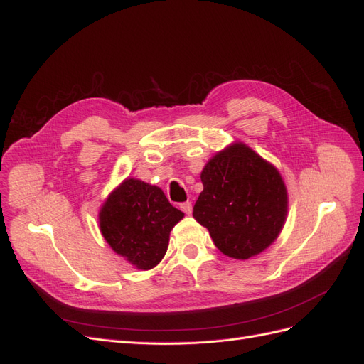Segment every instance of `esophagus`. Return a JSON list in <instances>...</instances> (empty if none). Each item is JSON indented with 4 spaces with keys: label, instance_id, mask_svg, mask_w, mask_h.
Returning <instances> with one entry per match:
<instances>
[{
    "label": "esophagus",
    "instance_id": "34e87169",
    "mask_svg": "<svg viewBox=\"0 0 364 364\" xmlns=\"http://www.w3.org/2000/svg\"><path fill=\"white\" fill-rule=\"evenodd\" d=\"M181 209L185 214H191L193 205H191V202H183V203H181Z\"/></svg>",
    "mask_w": 364,
    "mask_h": 364
}]
</instances>
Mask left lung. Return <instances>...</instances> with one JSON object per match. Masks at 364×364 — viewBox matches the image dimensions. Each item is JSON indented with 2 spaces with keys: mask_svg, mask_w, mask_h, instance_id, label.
I'll return each mask as SVG.
<instances>
[{
  "mask_svg": "<svg viewBox=\"0 0 364 364\" xmlns=\"http://www.w3.org/2000/svg\"><path fill=\"white\" fill-rule=\"evenodd\" d=\"M203 191L193 217L225 255L247 259L269 247L287 215L278 170L245 144L217 153L202 171Z\"/></svg>",
  "mask_w": 364,
  "mask_h": 364,
  "instance_id": "1",
  "label": "left lung"
}]
</instances>
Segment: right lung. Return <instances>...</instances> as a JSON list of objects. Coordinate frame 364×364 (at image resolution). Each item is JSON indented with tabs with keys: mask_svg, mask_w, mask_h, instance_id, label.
<instances>
[{
	"mask_svg": "<svg viewBox=\"0 0 364 364\" xmlns=\"http://www.w3.org/2000/svg\"><path fill=\"white\" fill-rule=\"evenodd\" d=\"M182 217L158 186L126 179L105 202L100 230L118 255L149 270L164 258L170 230Z\"/></svg>",
	"mask_w": 364,
	"mask_h": 364,
	"instance_id": "add662e5",
	"label": "right lung"
}]
</instances>
